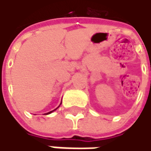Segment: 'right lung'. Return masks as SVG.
<instances>
[{"mask_svg": "<svg viewBox=\"0 0 151 151\" xmlns=\"http://www.w3.org/2000/svg\"><path fill=\"white\" fill-rule=\"evenodd\" d=\"M51 112H52V111H50V112H49V113H47V114H50V113H51Z\"/></svg>", "mask_w": 151, "mask_h": 151, "instance_id": "add662e5", "label": "right lung"}]
</instances>
